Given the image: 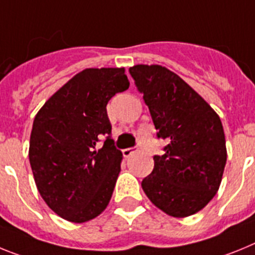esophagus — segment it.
<instances>
[{
  "instance_id": "34e87169",
  "label": "esophagus",
  "mask_w": 255,
  "mask_h": 255,
  "mask_svg": "<svg viewBox=\"0 0 255 255\" xmlns=\"http://www.w3.org/2000/svg\"><path fill=\"white\" fill-rule=\"evenodd\" d=\"M136 151H137L136 147H128V149L122 150V152H123V156H126V158H128L129 155H132L133 152H136Z\"/></svg>"
}]
</instances>
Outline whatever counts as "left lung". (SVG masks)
<instances>
[{
  "instance_id": "left-lung-1",
  "label": "left lung",
  "mask_w": 255,
  "mask_h": 255,
  "mask_svg": "<svg viewBox=\"0 0 255 255\" xmlns=\"http://www.w3.org/2000/svg\"><path fill=\"white\" fill-rule=\"evenodd\" d=\"M149 108L156 137L167 140L141 182L154 205L177 218L201 210L218 191L227 152L222 123L209 104L160 65L129 68Z\"/></svg>"
}]
</instances>
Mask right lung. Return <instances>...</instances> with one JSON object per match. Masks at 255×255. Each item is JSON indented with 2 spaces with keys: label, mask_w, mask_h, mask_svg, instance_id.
I'll return each instance as SVG.
<instances>
[{
  "label": "right lung",
  "mask_w": 255,
  "mask_h": 255,
  "mask_svg": "<svg viewBox=\"0 0 255 255\" xmlns=\"http://www.w3.org/2000/svg\"><path fill=\"white\" fill-rule=\"evenodd\" d=\"M129 87L123 68L85 69L46 101L34 122L29 161L35 185L57 216L87 222L104 212L121 172L106 105ZM105 136L104 145L97 142Z\"/></svg>",
  "instance_id": "right-lung-1"
}]
</instances>
